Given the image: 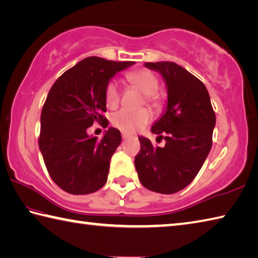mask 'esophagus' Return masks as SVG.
Segmentation results:
<instances>
[{
	"label": "esophagus",
	"instance_id": "34e87169",
	"mask_svg": "<svg viewBox=\"0 0 258 258\" xmlns=\"http://www.w3.org/2000/svg\"><path fill=\"white\" fill-rule=\"evenodd\" d=\"M130 136L129 135H127V134H122V139H127V138H129Z\"/></svg>",
	"mask_w": 258,
	"mask_h": 258
}]
</instances>
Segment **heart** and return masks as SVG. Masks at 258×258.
Segmentation results:
<instances>
[{
	"instance_id": "1",
	"label": "heart",
	"mask_w": 258,
	"mask_h": 258,
	"mask_svg": "<svg viewBox=\"0 0 258 258\" xmlns=\"http://www.w3.org/2000/svg\"><path fill=\"white\" fill-rule=\"evenodd\" d=\"M125 80L131 86L145 95L147 104L154 106V108H158L160 105V99L157 94L158 80L154 73L147 70L134 71L127 74ZM105 101L109 108H115L119 104L120 91L115 82H111L106 86ZM150 119L152 116H150L149 111L146 109L135 111V112L128 110H120L112 115L111 122L115 128L124 134H134L147 125L150 122Z\"/></svg>"
}]
</instances>
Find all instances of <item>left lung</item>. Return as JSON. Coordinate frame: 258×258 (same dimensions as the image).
<instances>
[{
  "label": "left lung",
  "instance_id": "1",
  "mask_svg": "<svg viewBox=\"0 0 258 258\" xmlns=\"http://www.w3.org/2000/svg\"><path fill=\"white\" fill-rule=\"evenodd\" d=\"M145 67L158 72L166 86V106L150 129L166 144L154 147L140 136L135 166L146 188L176 193L193 181L210 153L216 114L205 84L182 66L159 61L146 62Z\"/></svg>",
  "mask_w": 258,
  "mask_h": 258
}]
</instances>
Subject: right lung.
<instances>
[{"mask_svg": "<svg viewBox=\"0 0 258 258\" xmlns=\"http://www.w3.org/2000/svg\"><path fill=\"white\" fill-rule=\"evenodd\" d=\"M133 65L87 57L51 86L41 111L39 149L52 181L67 193L90 194L106 183L121 134L109 127L99 140L87 134V128L95 121L108 127L102 115L106 111V86L116 73Z\"/></svg>", "mask_w": 258, "mask_h": 258, "instance_id": "obj_1", "label": "right lung"}]
</instances>
